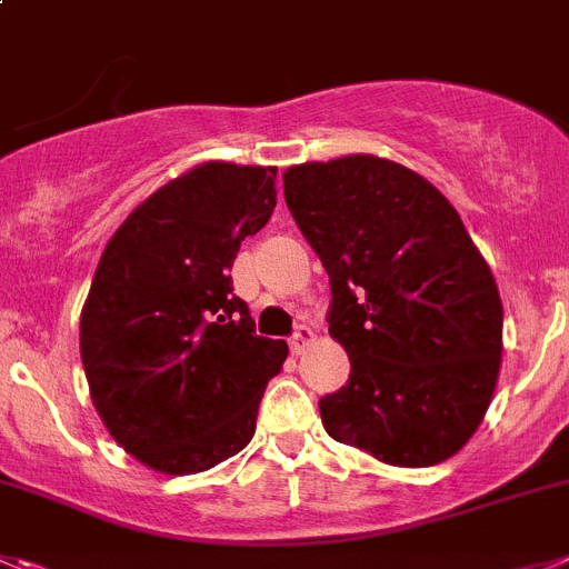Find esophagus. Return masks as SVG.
<instances>
[{
  "label": "esophagus",
  "mask_w": 569,
  "mask_h": 569,
  "mask_svg": "<svg viewBox=\"0 0 569 569\" xmlns=\"http://www.w3.org/2000/svg\"><path fill=\"white\" fill-rule=\"evenodd\" d=\"M311 342H315V331H311L309 326H300L295 331V337L289 339V345H291V350H295V353H302V350L309 348Z\"/></svg>",
  "instance_id": "34e87169"
}]
</instances>
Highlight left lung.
<instances>
[{
	"label": "left lung",
	"mask_w": 569,
	"mask_h": 569,
	"mask_svg": "<svg viewBox=\"0 0 569 569\" xmlns=\"http://www.w3.org/2000/svg\"><path fill=\"white\" fill-rule=\"evenodd\" d=\"M283 193L350 359L348 385L320 398L322 427L381 463H443L482 423L502 362L500 291L458 210L370 153L291 164Z\"/></svg>",
	"instance_id": "obj_1"
}]
</instances>
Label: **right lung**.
Instances as JSON below:
<instances>
[{
  "mask_svg": "<svg viewBox=\"0 0 569 569\" xmlns=\"http://www.w3.org/2000/svg\"><path fill=\"white\" fill-rule=\"evenodd\" d=\"M278 168L204 162L148 196L106 243L81 311L89 396L159 475H196L252 440L289 345L232 295L241 241L272 219Z\"/></svg>",
  "mask_w": 569,
  "mask_h": 569,
  "instance_id": "add662e5",
  "label": "right lung"
}]
</instances>
